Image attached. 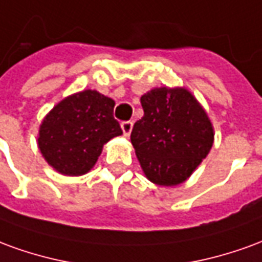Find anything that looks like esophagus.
Wrapping results in <instances>:
<instances>
[{"mask_svg":"<svg viewBox=\"0 0 262 262\" xmlns=\"http://www.w3.org/2000/svg\"><path fill=\"white\" fill-rule=\"evenodd\" d=\"M120 127H122V130H123V136L129 137L132 129H133V122H130V120H127V122H122Z\"/></svg>","mask_w":262,"mask_h":262,"instance_id":"obj_1","label":"esophagus"}]
</instances>
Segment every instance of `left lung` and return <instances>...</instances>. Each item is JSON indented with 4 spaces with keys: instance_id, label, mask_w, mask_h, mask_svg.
Wrapping results in <instances>:
<instances>
[{
    "instance_id": "obj_1",
    "label": "left lung",
    "mask_w": 262,
    "mask_h": 262,
    "mask_svg": "<svg viewBox=\"0 0 262 262\" xmlns=\"http://www.w3.org/2000/svg\"><path fill=\"white\" fill-rule=\"evenodd\" d=\"M143 115L130 140L148 181L161 187L185 182L213 146L212 122L184 86L153 88L140 98Z\"/></svg>"
}]
</instances>
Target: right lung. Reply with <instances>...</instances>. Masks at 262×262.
I'll return each instance as SVG.
<instances>
[{
    "mask_svg": "<svg viewBox=\"0 0 262 262\" xmlns=\"http://www.w3.org/2000/svg\"><path fill=\"white\" fill-rule=\"evenodd\" d=\"M115 101L95 90L66 97L43 118L37 147L59 174L84 176L97 163L103 144L122 135L114 118Z\"/></svg>",
    "mask_w": 262,
    "mask_h": 262,
    "instance_id": "1",
    "label": "right lung"
}]
</instances>
